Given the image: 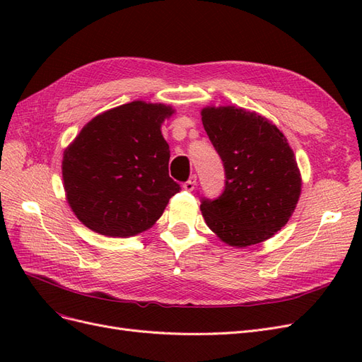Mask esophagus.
Listing matches in <instances>:
<instances>
[{"label":"esophagus","mask_w":362,"mask_h":362,"mask_svg":"<svg viewBox=\"0 0 362 362\" xmlns=\"http://www.w3.org/2000/svg\"><path fill=\"white\" fill-rule=\"evenodd\" d=\"M196 181H198V178H196V175H192V177L185 181L184 184H182V187H184V190H187V192H192L193 189H194V185H196Z\"/></svg>","instance_id":"1"}]
</instances>
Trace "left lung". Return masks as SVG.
Wrapping results in <instances>:
<instances>
[{
    "label": "left lung",
    "instance_id": "obj_1",
    "mask_svg": "<svg viewBox=\"0 0 362 362\" xmlns=\"http://www.w3.org/2000/svg\"><path fill=\"white\" fill-rule=\"evenodd\" d=\"M202 124L225 168V190L202 198L205 223L229 246L246 247L286 226L300 196L293 149L270 120L245 108L205 107Z\"/></svg>",
    "mask_w": 362,
    "mask_h": 362
}]
</instances>
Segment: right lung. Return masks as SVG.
<instances>
[{
    "mask_svg": "<svg viewBox=\"0 0 362 362\" xmlns=\"http://www.w3.org/2000/svg\"><path fill=\"white\" fill-rule=\"evenodd\" d=\"M170 105L133 101L87 122L64 149L66 199L78 221L107 237L146 231L181 187L169 177L161 124Z\"/></svg>",
    "mask_w": 362,
    "mask_h": 362,
    "instance_id": "1",
    "label": "right lung"
}]
</instances>
